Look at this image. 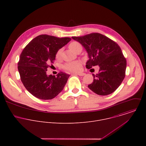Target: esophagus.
Here are the masks:
<instances>
[{
    "instance_id": "obj_1",
    "label": "esophagus",
    "mask_w": 146,
    "mask_h": 146,
    "mask_svg": "<svg viewBox=\"0 0 146 146\" xmlns=\"http://www.w3.org/2000/svg\"><path fill=\"white\" fill-rule=\"evenodd\" d=\"M77 74L80 76H84L86 74V73H77Z\"/></svg>"
}]
</instances>
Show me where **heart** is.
<instances>
[{
	"instance_id": "b5f03b06",
	"label": "heart",
	"mask_w": 146,
	"mask_h": 146,
	"mask_svg": "<svg viewBox=\"0 0 146 146\" xmlns=\"http://www.w3.org/2000/svg\"><path fill=\"white\" fill-rule=\"evenodd\" d=\"M80 45L78 42H76V41H73V42L69 44V48L73 51L77 46ZM62 50L60 49L58 51V52L56 54V58H59L61 54ZM81 66V63L80 61L77 60V61H74V62H69V63L65 64L64 68L72 72H77L80 70V68Z\"/></svg>"
}]
</instances>
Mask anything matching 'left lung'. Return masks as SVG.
Returning <instances> with one entry per match:
<instances>
[{"mask_svg":"<svg viewBox=\"0 0 146 146\" xmlns=\"http://www.w3.org/2000/svg\"><path fill=\"white\" fill-rule=\"evenodd\" d=\"M72 38L80 43L88 53L86 68L98 65V74L88 87L99 95H108L121 85L127 68L126 59L119 46L114 41L98 33Z\"/></svg>","mask_w":146,"mask_h":146,"instance_id":"8db88e82","label":"left lung"}]
</instances>
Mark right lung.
I'll return each mask as SVG.
<instances>
[{"label":"right lung","mask_w":146,"mask_h":146,"mask_svg":"<svg viewBox=\"0 0 146 146\" xmlns=\"http://www.w3.org/2000/svg\"><path fill=\"white\" fill-rule=\"evenodd\" d=\"M72 39L41 35L31 40L20 55L18 69L25 88L34 96L52 99L64 88L69 74L59 73L47 75L49 64L53 63L58 51Z\"/></svg>","instance_id":"obj_1"}]
</instances>
